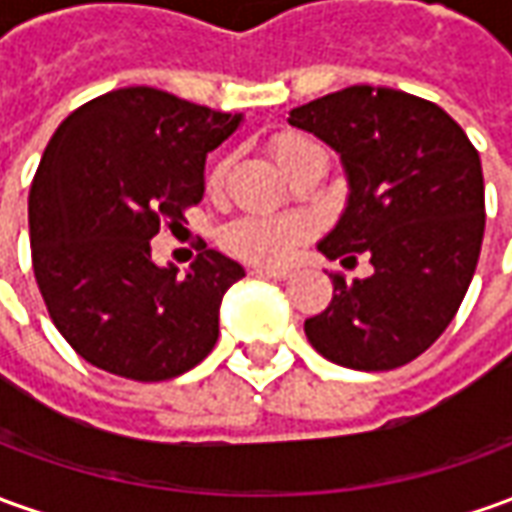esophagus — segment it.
Instances as JSON below:
<instances>
[{
  "label": "esophagus",
  "instance_id": "1",
  "mask_svg": "<svg viewBox=\"0 0 512 512\" xmlns=\"http://www.w3.org/2000/svg\"><path fill=\"white\" fill-rule=\"evenodd\" d=\"M253 276H256V278H273V281H287L292 273H290V270H281V267H273V270H270V267H256V270H253Z\"/></svg>",
  "mask_w": 512,
  "mask_h": 512
}]
</instances>
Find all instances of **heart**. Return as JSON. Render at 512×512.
<instances>
[{"label": "heart", "mask_w": 512, "mask_h": 512, "mask_svg": "<svg viewBox=\"0 0 512 512\" xmlns=\"http://www.w3.org/2000/svg\"><path fill=\"white\" fill-rule=\"evenodd\" d=\"M312 142L301 136H278L273 142V155L278 167L287 169L295 155L306 150ZM225 167L214 169V181H220ZM306 236V222L292 214H256V217H242L225 231V245L234 250L236 256L256 264H281L292 256Z\"/></svg>", "instance_id": "b5f03b06"}]
</instances>
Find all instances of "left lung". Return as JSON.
Here are the masks:
<instances>
[{
    "instance_id": "obj_1",
    "label": "left lung",
    "mask_w": 512,
    "mask_h": 512,
    "mask_svg": "<svg viewBox=\"0 0 512 512\" xmlns=\"http://www.w3.org/2000/svg\"><path fill=\"white\" fill-rule=\"evenodd\" d=\"M290 125L340 155L348 181L337 225L317 242L368 278L331 276L334 298L303 323L317 354L351 370L421 357L457 315L485 234L474 144L440 105L396 88L348 86L290 111Z\"/></svg>"
}]
</instances>
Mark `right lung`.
Segmentation results:
<instances>
[{"label": "right lung", "mask_w": 512, "mask_h": 512, "mask_svg": "<svg viewBox=\"0 0 512 512\" xmlns=\"http://www.w3.org/2000/svg\"><path fill=\"white\" fill-rule=\"evenodd\" d=\"M242 125L150 86L116 88L63 119L30 186V248L49 317L94 368L175 379L209 357L242 264L206 248L186 276L150 239L206 192V155Z\"/></svg>", "instance_id": "right-lung-1"}]
</instances>
